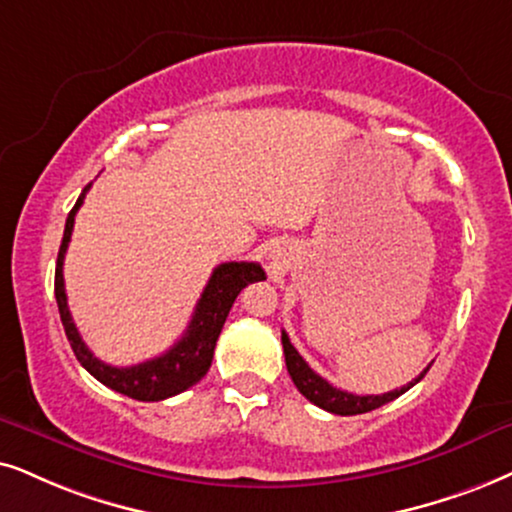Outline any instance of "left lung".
<instances>
[{
	"label": "left lung",
	"instance_id": "1",
	"mask_svg": "<svg viewBox=\"0 0 512 512\" xmlns=\"http://www.w3.org/2000/svg\"><path fill=\"white\" fill-rule=\"evenodd\" d=\"M281 342H283V354H286L288 373H290V378H293L297 390H300L304 397L312 401V404L319 406V409L328 411V413H338V416H357V413H368V411L378 409V406L387 404V401L401 397L406 390H411L413 385L420 383V380H423V375L428 373L432 366V364H428V368H425V371L420 373L416 380H411L409 385L399 387V390H392L385 394H364V397H361V394H352V392L340 390V387H333L328 380H323L319 373H314L312 368H309L307 361L300 357V352L290 345V338L286 335V331L281 333Z\"/></svg>",
	"mask_w": 512,
	"mask_h": 512
}]
</instances>
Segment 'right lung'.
I'll list each match as a JSON object with an SVG mask.
<instances>
[{"instance_id": "1", "label": "right lung", "mask_w": 512, "mask_h": 512, "mask_svg": "<svg viewBox=\"0 0 512 512\" xmlns=\"http://www.w3.org/2000/svg\"><path fill=\"white\" fill-rule=\"evenodd\" d=\"M87 184L84 191L77 198L75 208L70 210L66 219V231H63L61 248H58V260H56V276H54V293L58 314H61L63 328H66L68 342L73 347L75 357L80 364L94 375L99 383H103L111 390L125 394V397L139 399V401H163L174 394L189 390L210 371L212 357H215V345L222 326L229 316L231 307H234L236 297L248 283L264 281V269L257 262H224L212 271L208 286H205L203 295L196 304V312L191 316L189 328L174 345L167 349L160 357L141 361L134 366H111L103 364L101 359H96L89 347L84 345V340L77 333L73 316L68 309V297H66V283H63V257H66L70 236H73V224L75 215L84 203V196L89 191Z\"/></svg>"}]
</instances>
